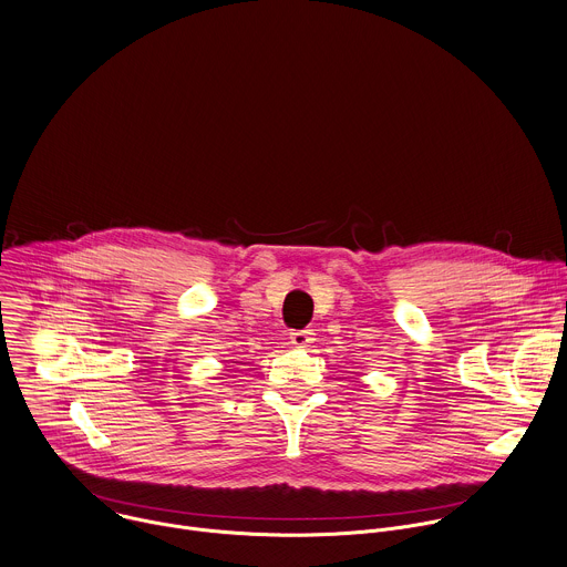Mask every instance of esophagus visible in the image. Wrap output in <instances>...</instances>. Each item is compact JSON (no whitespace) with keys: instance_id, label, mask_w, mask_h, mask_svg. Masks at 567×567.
<instances>
[{"instance_id":"34e87169","label":"esophagus","mask_w":567,"mask_h":567,"mask_svg":"<svg viewBox=\"0 0 567 567\" xmlns=\"http://www.w3.org/2000/svg\"><path fill=\"white\" fill-rule=\"evenodd\" d=\"M316 333L311 331V329H300V331H291V336H289V340H291V344L293 347H309L316 338H313Z\"/></svg>"}]
</instances>
